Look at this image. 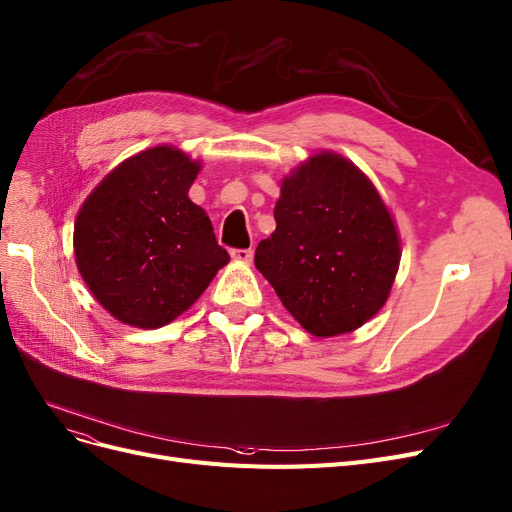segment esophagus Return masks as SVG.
Returning <instances> with one entry per match:
<instances>
[{"label": "esophagus", "instance_id": "esophagus-1", "mask_svg": "<svg viewBox=\"0 0 512 512\" xmlns=\"http://www.w3.org/2000/svg\"><path fill=\"white\" fill-rule=\"evenodd\" d=\"M231 256H233V260H239V262H250L254 252L252 250H231Z\"/></svg>", "mask_w": 512, "mask_h": 512}]
</instances>
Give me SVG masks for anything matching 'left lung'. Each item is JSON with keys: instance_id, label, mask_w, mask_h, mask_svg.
Returning a JSON list of instances; mask_svg holds the SVG:
<instances>
[{"instance_id": "8db88e82", "label": "left lung", "mask_w": 512, "mask_h": 512, "mask_svg": "<svg viewBox=\"0 0 512 512\" xmlns=\"http://www.w3.org/2000/svg\"><path fill=\"white\" fill-rule=\"evenodd\" d=\"M277 228L256 248L294 320L315 337L356 330L373 317L400 262L390 211L366 175L343 156H311L281 184Z\"/></svg>"}]
</instances>
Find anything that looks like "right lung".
I'll return each mask as SVG.
<instances>
[{
    "label": "right lung",
    "instance_id": "1",
    "mask_svg": "<svg viewBox=\"0 0 512 512\" xmlns=\"http://www.w3.org/2000/svg\"><path fill=\"white\" fill-rule=\"evenodd\" d=\"M197 173L182 150L156 146L118 165L84 201L74 226L78 271L116 320L173 322L231 260L188 199Z\"/></svg>",
    "mask_w": 512,
    "mask_h": 512
}]
</instances>
